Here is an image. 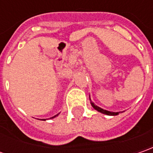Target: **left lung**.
<instances>
[{"mask_svg":"<svg viewBox=\"0 0 153 153\" xmlns=\"http://www.w3.org/2000/svg\"><path fill=\"white\" fill-rule=\"evenodd\" d=\"M89 100H90V102H91L92 106H93L94 108L95 109L96 111H100V112H101V113H103V114L108 115V116H117V115L119 114V112H112V111H106V110H104V109L100 108V107L97 106L96 105H94V103L92 102L91 99H89Z\"/></svg>","mask_w":153,"mask_h":153,"instance_id":"left-lung-1","label":"left lung"}]
</instances>
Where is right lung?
<instances>
[{
    "label": "right lung",
    "mask_w": 153,
    "mask_h": 153,
    "mask_svg": "<svg viewBox=\"0 0 153 153\" xmlns=\"http://www.w3.org/2000/svg\"><path fill=\"white\" fill-rule=\"evenodd\" d=\"M59 114V113H58V114L57 115H55V116H53V117H50L51 119H52V118H54V117H57V116H58V115ZM42 120H46V119H42Z\"/></svg>",
    "instance_id": "right-lung-1"
}]
</instances>
